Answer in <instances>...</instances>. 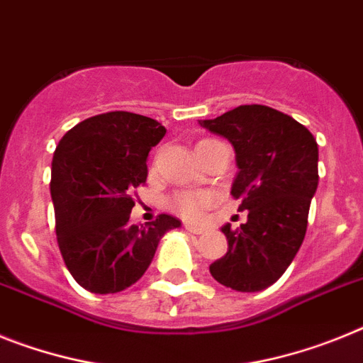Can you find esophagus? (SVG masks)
<instances>
[{"label":"esophagus","instance_id":"obj_1","mask_svg":"<svg viewBox=\"0 0 363 363\" xmlns=\"http://www.w3.org/2000/svg\"><path fill=\"white\" fill-rule=\"evenodd\" d=\"M184 228L188 230V232H191V234H203L204 226H199V225H194V223H184Z\"/></svg>","mask_w":363,"mask_h":363}]
</instances>
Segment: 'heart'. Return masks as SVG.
<instances>
[{"label":"heart","mask_w":363,"mask_h":363,"mask_svg":"<svg viewBox=\"0 0 363 363\" xmlns=\"http://www.w3.org/2000/svg\"><path fill=\"white\" fill-rule=\"evenodd\" d=\"M210 143H217V140L204 138L197 146ZM210 203H212V195L206 194V191H177L168 199V208L172 212L179 213V216L195 219V217H199L203 213L204 208L210 206Z\"/></svg>","instance_id":"1"}]
</instances>
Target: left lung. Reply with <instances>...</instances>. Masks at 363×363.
Returning <instances> with one entry per match:
<instances>
[{
	"instance_id": "left-lung-1",
	"label": "left lung",
	"mask_w": 363,
	"mask_h": 363,
	"mask_svg": "<svg viewBox=\"0 0 363 363\" xmlns=\"http://www.w3.org/2000/svg\"><path fill=\"white\" fill-rule=\"evenodd\" d=\"M199 124L234 146L239 173L232 197L248 212L239 228L223 226L228 252L210 264V274L238 292L263 291L283 276L303 242L318 188L316 138L292 116L259 104Z\"/></svg>"
}]
</instances>
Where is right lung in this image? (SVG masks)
<instances>
[{"label": "right lung", "instance_id": "add662e5", "mask_svg": "<svg viewBox=\"0 0 363 363\" xmlns=\"http://www.w3.org/2000/svg\"><path fill=\"white\" fill-rule=\"evenodd\" d=\"M166 128L147 116L111 111L91 116L62 137L52 157L50 197L56 239L74 281L94 294L137 283L157 245L181 220L160 213L131 225L135 190L147 179V155Z\"/></svg>", "mask_w": 363, "mask_h": 363}]
</instances>
